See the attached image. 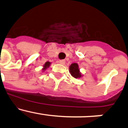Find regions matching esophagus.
<instances>
[{"label":"esophagus","mask_w":128,"mask_h":128,"mask_svg":"<svg viewBox=\"0 0 128 128\" xmlns=\"http://www.w3.org/2000/svg\"><path fill=\"white\" fill-rule=\"evenodd\" d=\"M59 62L60 63V64H62V65H64V64L66 63V61L64 60H59Z\"/></svg>","instance_id":"obj_1"}]
</instances>
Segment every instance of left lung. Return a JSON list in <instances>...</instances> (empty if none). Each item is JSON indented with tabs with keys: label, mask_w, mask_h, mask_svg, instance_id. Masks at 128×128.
<instances>
[{
	"label": "left lung",
	"mask_w": 128,
	"mask_h": 128,
	"mask_svg": "<svg viewBox=\"0 0 128 128\" xmlns=\"http://www.w3.org/2000/svg\"><path fill=\"white\" fill-rule=\"evenodd\" d=\"M69 72L71 76L74 78H80L82 76L78 69V66L77 63H73L69 67Z\"/></svg>",
	"instance_id": "left-lung-1"
}]
</instances>
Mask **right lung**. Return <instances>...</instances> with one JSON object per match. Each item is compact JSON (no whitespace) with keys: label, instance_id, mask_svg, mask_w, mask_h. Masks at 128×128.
<instances>
[{"label":"right lung","instance_id":"obj_1","mask_svg":"<svg viewBox=\"0 0 128 128\" xmlns=\"http://www.w3.org/2000/svg\"><path fill=\"white\" fill-rule=\"evenodd\" d=\"M50 64H51V63H50V62H46L44 64V66H43L44 68H43V69H42V70H44L45 69H47L48 68H49L50 66Z\"/></svg>","mask_w":128,"mask_h":128}]
</instances>
